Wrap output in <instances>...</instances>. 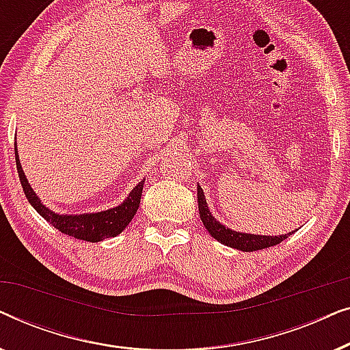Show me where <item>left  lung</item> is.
Wrapping results in <instances>:
<instances>
[{
  "label": "left lung",
  "mask_w": 350,
  "mask_h": 350,
  "mask_svg": "<svg viewBox=\"0 0 350 350\" xmlns=\"http://www.w3.org/2000/svg\"><path fill=\"white\" fill-rule=\"evenodd\" d=\"M198 204H199V215L202 219L204 226L210 232V236L221 242L223 245H228L231 248H237L242 252H256L261 248L274 247L277 243L284 242L286 237L291 236L295 231L288 234H282V236H260V234H248V232H239L232 231L231 228H226L223 223H219L217 218L213 217L212 212L208 210L207 200H205L204 189L198 185Z\"/></svg>",
  "instance_id": "1"
}]
</instances>
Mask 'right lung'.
<instances>
[{"label":"right lung","mask_w":350,"mask_h":350,"mask_svg":"<svg viewBox=\"0 0 350 350\" xmlns=\"http://www.w3.org/2000/svg\"><path fill=\"white\" fill-rule=\"evenodd\" d=\"M14 151H16V165L18 172V178H21L23 193H25L28 202L31 204V207L35 208L47 223H51L52 226L59 229L60 232L68 234L71 237L85 242H100L105 241V239L116 237L118 234H121L124 229H126L127 224L132 221L138 207H140L142 191L143 185H145V180H142L140 183L129 193L127 198L113 208L94 213H55L54 210L46 207V205L41 202V199L38 198L30 183H28L25 172L22 169L21 159H18L17 143H14Z\"/></svg>","instance_id":"obj_1"}]
</instances>
